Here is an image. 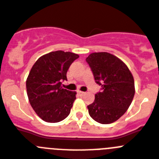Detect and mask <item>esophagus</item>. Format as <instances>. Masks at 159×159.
<instances>
[{
    "instance_id": "34e87169",
    "label": "esophagus",
    "mask_w": 159,
    "mask_h": 159,
    "mask_svg": "<svg viewBox=\"0 0 159 159\" xmlns=\"http://www.w3.org/2000/svg\"><path fill=\"white\" fill-rule=\"evenodd\" d=\"M78 94L80 95V96H83V95H84L86 93H85V92H81V91H79Z\"/></svg>"
}]
</instances>
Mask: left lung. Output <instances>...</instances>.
Returning <instances> with one entry per match:
<instances>
[{"label": "left lung", "instance_id": "8db88e82", "mask_svg": "<svg viewBox=\"0 0 159 159\" xmlns=\"http://www.w3.org/2000/svg\"><path fill=\"white\" fill-rule=\"evenodd\" d=\"M102 92L88 106L90 116L102 124L114 123L130 107L134 92V77L120 59L108 52H94L86 58Z\"/></svg>", "mask_w": 159, "mask_h": 159}]
</instances>
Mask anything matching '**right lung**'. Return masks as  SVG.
<instances>
[{
    "instance_id": "right-lung-1",
    "label": "right lung",
    "mask_w": 159,
    "mask_h": 159,
    "mask_svg": "<svg viewBox=\"0 0 159 159\" xmlns=\"http://www.w3.org/2000/svg\"><path fill=\"white\" fill-rule=\"evenodd\" d=\"M79 55L56 51L36 61L26 80L31 106L39 117L48 123H58L68 116L75 99V92L61 87L67 71Z\"/></svg>"
}]
</instances>
